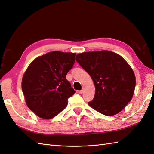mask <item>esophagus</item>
<instances>
[{
	"label": "esophagus",
	"instance_id": "obj_1",
	"mask_svg": "<svg viewBox=\"0 0 154 154\" xmlns=\"http://www.w3.org/2000/svg\"><path fill=\"white\" fill-rule=\"evenodd\" d=\"M84 90H85V88H83L81 90H80V91H78V93L79 94H82V93H84Z\"/></svg>",
	"mask_w": 154,
	"mask_h": 154
}]
</instances>
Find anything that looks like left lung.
<instances>
[{
  "label": "left lung",
  "mask_w": 154,
  "mask_h": 154,
  "mask_svg": "<svg viewBox=\"0 0 154 154\" xmlns=\"http://www.w3.org/2000/svg\"><path fill=\"white\" fill-rule=\"evenodd\" d=\"M76 60L91 76L95 88L88 105L107 116L117 115L131 101L136 86L132 68L119 54L109 51L78 54Z\"/></svg>",
  "instance_id": "1"
}]
</instances>
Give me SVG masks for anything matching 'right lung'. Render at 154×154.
Listing matches in <instances>:
<instances>
[{"instance_id":"add662e5","label":"right lung","mask_w":154,"mask_h":154,"mask_svg":"<svg viewBox=\"0 0 154 154\" xmlns=\"http://www.w3.org/2000/svg\"><path fill=\"white\" fill-rule=\"evenodd\" d=\"M75 57V53L49 52L34 59L23 74L22 89L26 105L39 117H55L75 93L66 79Z\"/></svg>"}]
</instances>
